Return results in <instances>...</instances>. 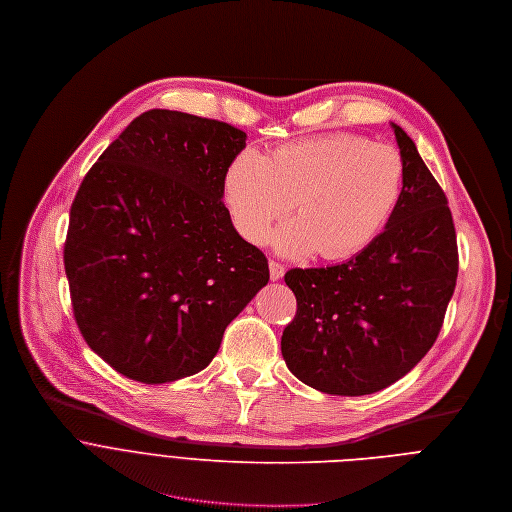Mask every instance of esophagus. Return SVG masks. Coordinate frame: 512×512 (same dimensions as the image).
<instances>
[{
	"instance_id": "esophagus-1",
	"label": "esophagus",
	"mask_w": 512,
	"mask_h": 512,
	"mask_svg": "<svg viewBox=\"0 0 512 512\" xmlns=\"http://www.w3.org/2000/svg\"><path fill=\"white\" fill-rule=\"evenodd\" d=\"M268 268H270V278H272V280H280V278L284 276V266H282L280 262L270 260V262H268Z\"/></svg>"
}]
</instances>
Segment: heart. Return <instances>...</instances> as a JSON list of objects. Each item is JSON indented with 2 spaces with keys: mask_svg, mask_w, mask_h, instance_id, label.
I'll use <instances>...</instances> for the list:
<instances>
[{
  "mask_svg": "<svg viewBox=\"0 0 512 512\" xmlns=\"http://www.w3.org/2000/svg\"><path fill=\"white\" fill-rule=\"evenodd\" d=\"M403 193V161L389 145L353 133L286 143L262 157L240 151L224 173V199L238 234L262 246L290 208L298 214L272 234L290 258L317 252L345 260L369 248ZM295 203H291V199Z\"/></svg>",
  "mask_w": 512,
  "mask_h": 512,
  "instance_id": "1",
  "label": "heart"
}]
</instances>
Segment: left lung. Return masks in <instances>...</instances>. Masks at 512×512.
Masks as SVG:
<instances>
[{"label":"left lung","instance_id":"1","mask_svg":"<svg viewBox=\"0 0 512 512\" xmlns=\"http://www.w3.org/2000/svg\"><path fill=\"white\" fill-rule=\"evenodd\" d=\"M403 193L377 240L347 262L292 268L294 321L280 349L302 383L331 395H369L410 373L432 349L458 276L448 199L416 143L391 123Z\"/></svg>","mask_w":512,"mask_h":512}]
</instances>
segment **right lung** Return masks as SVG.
I'll return each instance as SVG.
<instances>
[{
    "label": "right lung",
    "mask_w": 512,
    "mask_h": 512,
    "mask_svg": "<svg viewBox=\"0 0 512 512\" xmlns=\"http://www.w3.org/2000/svg\"><path fill=\"white\" fill-rule=\"evenodd\" d=\"M244 147L228 123L153 109L86 173L64 268L84 341L121 375L157 385L206 369L268 284L266 256L222 201Z\"/></svg>",
    "instance_id": "right-lung-1"
}]
</instances>
